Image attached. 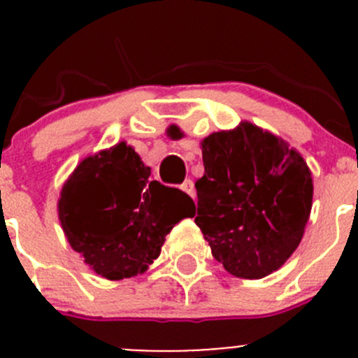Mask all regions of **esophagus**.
I'll return each mask as SVG.
<instances>
[{
	"instance_id": "esophagus-1",
	"label": "esophagus",
	"mask_w": 358,
	"mask_h": 358,
	"mask_svg": "<svg viewBox=\"0 0 358 358\" xmlns=\"http://www.w3.org/2000/svg\"><path fill=\"white\" fill-rule=\"evenodd\" d=\"M180 189H182L185 194H189L190 197H196V187H194L192 180H185V182L180 185Z\"/></svg>"
}]
</instances>
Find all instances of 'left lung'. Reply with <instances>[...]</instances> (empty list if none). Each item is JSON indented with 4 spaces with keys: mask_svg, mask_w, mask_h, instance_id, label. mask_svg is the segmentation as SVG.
<instances>
[{
    "mask_svg": "<svg viewBox=\"0 0 358 358\" xmlns=\"http://www.w3.org/2000/svg\"><path fill=\"white\" fill-rule=\"evenodd\" d=\"M171 138H182L176 126ZM196 225L216 262L241 279H262L301 243L312 209V175L296 150L251 122L202 142Z\"/></svg>",
    "mask_w": 358,
    "mask_h": 358,
    "instance_id": "obj_1",
    "label": "left lung"
}]
</instances>
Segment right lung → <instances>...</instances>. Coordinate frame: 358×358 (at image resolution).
Segmentation results:
<instances>
[{
  "mask_svg": "<svg viewBox=\"0 0 358 358\" xmlns=\"http://www.w3.org/2000/svg\"><path fill=\"white\" fill-rule=\"evenodd\" d=\"M194 209L185 192L152 180L149 166L121 142L74 169L62 187L59 218L86 265L121 280L145 272L164 237Z\"/></svg>",
  "mask_w": 358,
  "mask_h": 358,
  "instance_id": "add662e5",
  "label": "right lung"
}]
</instances>
